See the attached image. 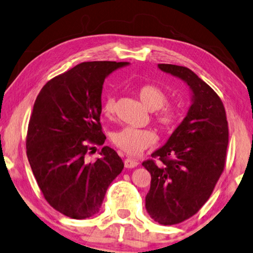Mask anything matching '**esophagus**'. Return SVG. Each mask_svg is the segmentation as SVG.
I'll use <instances>...</instances> for the list:
<instances>
[{
  "label": "esophagus",
  "instance_id": "34e87169",
  "mask_svg": "<svg viewBox=\"0 0 253 253\" xmlns=\"http://www.w3.org/2000/svg\"><path fill=\"white\" fill-rule=\"evenodd\" d=\"M139 165V162L135 161L133 158H126V161H124V166L126 167V169H133V167H137Z\"/></svg>",
  "mask_w": 253,
  "mask_h": 253
}]
</instances>
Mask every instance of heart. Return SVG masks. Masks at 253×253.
Returning a JSON list of instances; mask_svg holds the SVG:
<instances>
[{"label": "heart", "instance_id": "obj_1", "mask_svg": "<svg viewBox=\"0 0 253 253\" xmlns=\"http://www.w3.org/2000/svg\"><path fill=\"white\" fill-rule=\"evenodd\" d=\"M138 97L143 106L149 111L159 112L156 115V121L159 126L164 130H170L175 126L178 113L175 108L163 106L167 102V96L161 88L154 84H143L138 89ZM115 113L114 97H107L103 103V114L106 118H112ZM113 142L116 147L126 151L129 155H138L147 147L156 142L157 135L150 129H137V127L126 126L116 131L113 134Z\"/></svg>", "mask_w": 253, "mask_h": 253}]
</instances>
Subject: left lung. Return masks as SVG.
Segmentation results:
<instances>
[{
    "mask_svg": "<svg viewBox=\"0 0 253 253\" xmlns=\"http://www.w3.org/2000/svg\"><path fill=\"white\" fill-rule=\"evenodd\" d=\"M163 72L181 79L191 91V106L166 143L153 153L159 162L142 166L151 175L146 209L162 225L190 218L209 199L223 173L228 126L218 95L191 70L158 64Z\"/></svg>",
    "mask_w": 253,
    "mask_h": 253,
    "instance_id": "1",
    "label": "left lung"
}]
</instances>
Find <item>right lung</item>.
Listing matches in <instances>:
<instances>
[{
    "instance_id": "1",
    "label": "right lung",
    "mask_w": 253,
    "mask_h": 253,
    "mask_svg": "<svg viewBox=\"0 0 253 253\" xmlns=\"http://www.w3.org/2000/svg\"><path fill=\"white\" fill-rule=\"evenodd\" d=\"M129 62H84L53 78L35 100L27 133V157L45 199L73 219L94 216L122 172L110 147L87 162L89 143L102 146V90L105 78Z\"/></svg>"
}]
</instances>
